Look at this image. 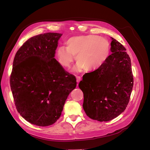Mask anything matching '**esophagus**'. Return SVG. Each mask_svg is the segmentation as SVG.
<instances>
[{
	"label": "esophagus",
	"instance_id": "1",
	"mask_svg": "<svg viewBox=\"0 0 150 150\" xmlns=\"http://www.w3.org/2000/svg\"><path fill=\"white\" fill-rule=\"evenodd\" d=\"M81 79V78L80 76H76V81H77V83H79L80 82Z\"/></svg>",
	"mask_w": 150,
	"mask_h": 150
}]
</instances>
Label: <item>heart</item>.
I'll list each match as a JSON object with an SVG mask.
<instances>
[{"label": "heart", "mask_w": 150, "mask_h": 150, "mask_svg": "<svg viewBox=\"0 0 150 150\" xmlns=\"http://www.w3.org/2000/svg\"><path fill=\"white\" fill-rule=\"evenodd\" d=\"M66 47H59L56 57L64 69H69L74 61L78 62L74 71L81 72L87 68L95 71L101 68L110 56V43L108 40L95 35H76L68 39Z\"/></svg>", "instance_id": "b5f03b06"}]
</instances>
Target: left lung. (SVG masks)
Returning a JSON list of instances; mask_svg holds the SVG:
<instances>
[{
    "instance_id": "obj_1",
    "label": "left lung",
    "mask_w": 150,
    "mask_h": 150,
    "mask_svg": "<svg viewBox=\"0 0 150 150\" xmlns=\"http://www.w3.org/2000/svg\"><path fill=\"white\" fill-rule=\"evenodd\" d=\"M111 51L99 69L84 76L79 83L84 94L86 115L99 121H109L123 112L133 86L131 62L125 47L111 38Z\"/></svg>"
}]
</instances>
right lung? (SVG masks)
<instances>
[{"instance_id": "right-lung-1", "label": "right lung", "mask_w": 150, "mask_h": 150, "mask_svg": "<svg viewBox=\"0 0 150 150\" xmlns=\"http://www.w3.org/2000/svg\"><path fill=\"white\" fill-rule=\"evenodd\" d=\"M62 35L48 33L34 36L15 55L10 77L13 101L17 111L31 124H54L76 87L75 76L54 58Z\"/></svg>"}]
</instances>
